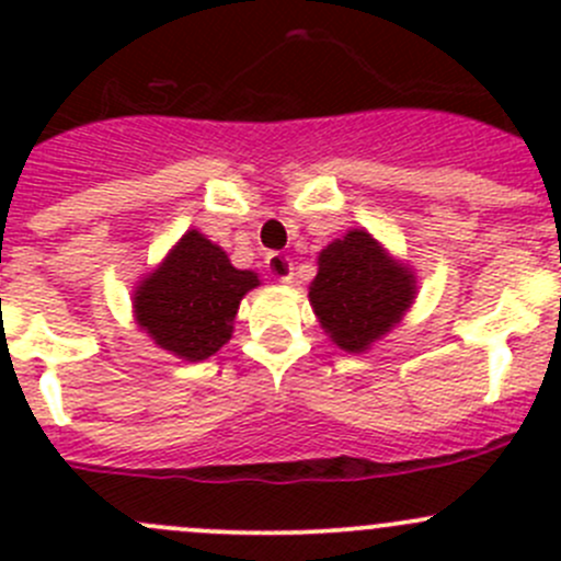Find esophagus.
<instances>
[{
    "instance_id": "34e87169",
    "label": "esophagus",
    "mask_w": 561,
    "mask_h": 561,
    "mask_svg": "<svg viewBox=\"0 0 561 561\" xmlns=\"http://www.w3.org/2000/svg\"><path fill=\"white\" fill-rule=\"evenodd\" d=\"M265 265H268L271 276L279 282H290L293 279V263L287 254L282 252H268V257H265Z\"/></svg>"
}]
</instances>
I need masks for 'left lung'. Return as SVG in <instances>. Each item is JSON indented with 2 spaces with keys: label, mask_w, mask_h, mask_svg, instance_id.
I'll return each mask as SVG.
<instances>
[{
  "label": "left lung",
  "mask_w": 561,
  "mask_h": 561,
  "mask_svg": "<svg viewBox=\"0 0 561 561\" xmlns=\"http://www.w3.org/2000/svg\"><path fill=\"white\" fill-rule=\"evenodd\" d=\"M415 298V279L388 257L366 230H350L320 252L309 301L322 328L347 353H364L401 320Z\"/></svg>",
  "instance_id": "1"
}]
</instances>
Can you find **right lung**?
<instances>
[{"instance_id": "obj_1", "label": "right lung", "mask_w": 561, "mask_h": 561, "mask_svg": "<svg viewBox=\"0 0 561 561\" xmlns=\"http://www.w3.org/2000/svg\"><path fill=\"white\" fill-rule=\"evenodd\" d=\"M257 285V274L233 268L222 249L190 230L135 290V314L162 350L206 360L228 342L241 298Z\"/></svg>"}]
</instances>
